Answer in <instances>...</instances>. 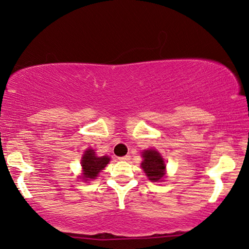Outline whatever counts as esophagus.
I'll list each match as a JSON object with an SVG mask.
<instances>
[{"instance_id": "1", "label": "esophagus", "mask_w": 249, "mask_h": 249, "mask_svg": "<svg viewBox=\"0 0 249 249\" xmlns=\"http://www.w3.org/2000/svg\"><path fill=\"white\" fill-rule=\"evenodd\" d=\"M129 159H130V156H129V155H125V156H124V158H120L119 160H121V161H128Z\"/></svg>"}]
</instances>
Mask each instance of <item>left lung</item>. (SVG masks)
I'll return each mask as SVG.
<instances>
[{"label": "left lung", "instance_id": "1", "mask_svg": "<svg viewBox=\"0 0 249 249\" xmlns=\"http://www.w3.org/2000/svg\"><path fill=\"white\" fill-rule=\"evenodd\" d=\"M144 161L142 163V168L144 170L146 176L151 181H159L164 176L165 163L162 156L154 149H147L142 153Z\"/></svg>", "mask_w": 249, "mask_h": 249}]
</instances>
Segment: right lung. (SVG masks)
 I'll list each match as a JSON object with an SVG mask.
<instances>
[{"label": "right lung", "instance_id": "obj_1", "mask_svg": "<svg viewBox=\"0 0 249 249\" xmlns=\"http://www.w3.org/2000/svg\"><path fill=\"white\" fill-rule=\"evenodd\" d=\"M108 161H110V158H107V156L97 158L94 149H87L83 156V160H81L84 179H95V177H97L98 173L107 166Z\"/></svg>", "mask_w": 249, "mask_h": 249}]
</instances>
